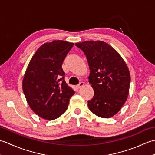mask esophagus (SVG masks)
Wrapping results in <instances>:
<instances>
[{
    "instance_id": "esophagus-1",
    "label": "esophagus",
    "mask_w": 155,
    "mask_h": 155,
    "mask_svg": "<svg viewBox=\"0 0 155 155\" xmlns=\"http://www.w3.org/2000/svg\"><path fill=\"white\" fill-rule=\"evenodd\" d=\"M84 84V83H83V82H81V83H79V84L77 85V88H80L81 87H83Z\"/></svg>"
}]
</instances>
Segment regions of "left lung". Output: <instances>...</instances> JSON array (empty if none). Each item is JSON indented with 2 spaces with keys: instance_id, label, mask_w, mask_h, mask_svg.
Here are the masks:
<instances>
[{
  "instance_id": "1",
  "label": "left lung",
  "mask_w": 155,
  "mask_h": 155,
  "mask_svg": "<svg viewBox=\"0 0 155 155\" xmlns=\"http://www.w3.org/2000/svg\"><path fill=\"white\" fill-rule=\"evenodd\" d=\"M75 45L86 55L91 71L88 82L94 94L88 101V108L99 117H113L123 106L129 93L130 75L127 64L103 41H87Z\"/></svg>"
}]
</instances>
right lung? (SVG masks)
<instances>
[{
    "instance_id": "right-lung-1",
    "label": "right lung",
    "mask_w": 155,
    "mask_h": 155,
    "mask_svg": "<svg viewBox=\"0 0 155 155\" xmlns=\"http://www.w3.org/2000/svg\"><path fill=\"white\" fill-rule=\"evenodd\" d=\"M74 43L53 41L41 45L32 57L22 81V90L31 109L52 120L67 110L74 94L64 80L62 65Z\"/></svg>"
}]
</instances>
